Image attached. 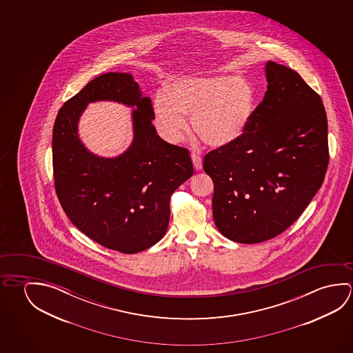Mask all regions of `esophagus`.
Returning a JSON list of instances; mask_svg holds the SVG:
<instances>
[{
	"label": "esophagus",
	"mask_w": 353,
	"mask_h": 353,
	"mask_svg": "<svg viewBox=\"0 0 353 353\" xmlns=\"http://www.w3.org/2000/svg\"><path fill=\"white\" fill-rule=\"evenodd\" d=\"M192 162H193V166L196 168V171H199V170H202L203 168V162L202 157H199L198 154L196 152H192Z\"/></svg>",
	"instance_id": "obj_1"
}]
</instances>
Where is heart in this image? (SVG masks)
Listing matches in <instances>:
<instances>
[{
	"instance_id": "1",
	"label": "heart",
	"mask_w": 353,
	"mask_h": 353,
	"mask_svg": "<svg viewBox=\"0 0 353 353\" xmlns=\"http://www.w3.org/2000/svg\"><path fill=\"white\" fill-rule=\"evenodd\" d=\"M157 132L170 144L185 138L192 128L203 143L224 148L246 133L254 112V92L249 82L230 76H185L157 94L152 105Z\"/></svg>"
}]
</instances>
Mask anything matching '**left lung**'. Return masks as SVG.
<instances>
[{"mask_svg":"<svg viewBox=\"0 0 353 353\" xmlns=\"http://www.w3.org/2000/svg\"><path fill=\"white\" fill-rule=\"evenodd\" d=\"M265 71L266 94L246 133L203 162L213 179L214 223L235 243H262L287 230L320 190L329 165L320 96L287 66L268 61Z\"/></svg>","mask_w":353,"mask_h":353,"instance_id":"8db88e82","label":"left lung"}]
</instances>
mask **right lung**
<instances>
[{"label": "right lung", "mask_w": 353, "mask_h": 353, "mask_svg": "<svg viewBox=\"0 0 353 353\" xmlns=\"http://www.w3.org/2000/svg\"><path fill=\"white\" fill-rule=\"evenodd\" d=\"M113 100L134 108V143L119 157L99 158L81 144L86 104ZM149 97L128 72L93 79L65 102L52 128L55 191L71 223L104 248L137 254L168 230L170 198L193 174L190 151L162 140Z\"/></svg>", "instance_id": "obj_1"}]
</instances>
